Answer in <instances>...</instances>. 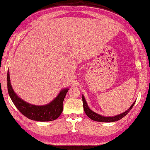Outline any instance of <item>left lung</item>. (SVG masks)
Segmentation results:
<instances>
[{
	"label": "left lung",
	"mask_w": 150,
	"mask_h": 150,
	"mask_svg": "<svg viewBox=\"0 0 150 150\" xmlns=\"http://www.w3.org/2000/svg\"><path fill=\"white\" fill-rule=\"evenodd\" d=\"M82 100H83V109L85 111L86 114L89 117L90 119L92 120H94V121L96 122H115V121H118V120H121L122 118H123L125 115L128 114V113H129V111L131 110V109L132 108V107L134 106V103H135L136 101H134L129 109H128L127 111H126L125 112L121 113V114L117 115H115V116H112V117H104L103 115H100L96 113L94 111H92V110H90L89 107H88L87 103L85 100V98H84L83 96H82Z\"/></svg>",
	"instance_id": "1"
}]
</instances>
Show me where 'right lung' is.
Masks as SVG:
<instances>
[{
  "instance_id": "right-lung-1",
  "label": "right lung",
  "mask_w": 150,
  "mask_h": 150,
  "mask_svg": "<svg viewBox=\"0 0 150 150\" xmlns=\"http://www.w3.org/2000/svg\"><path fill=\"white\" fill-rule=\"evenodd\" d=\"M7 89L9 96L17 109L24 116L35 121H52L60 116L63 110V101L69 89L61 91L54 100L43 106H36L25 102L15 93L10 83L9 71L7 72Z\"/></svg>"
}]
</instances>
